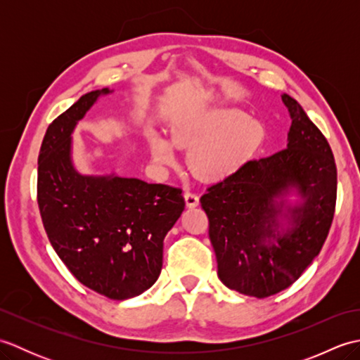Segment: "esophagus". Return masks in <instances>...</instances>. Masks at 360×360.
<instances>
[{
	"instance_id": "34e87169",
	"label": "esophagus",
	"mask_w": 360,
	"mask_h": 360,
	"mask_svg": "<svg viewBox=\"0 0 360 360\" xmlns=\"http://www.w3.org/2000/svg\"><path fill=\"white\" fill-rule=\"evenodd\" d=\"M184 198H186V204L188 209H193L198 204H200V198H198V195H195L192 192H186Z\"/></svg>"
}]
</instances>
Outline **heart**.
I'll return each instance as SVG.
<instances>
[{"label": "heart", "mask_w": 360, "mask_h": 360, "mask_svg": "<svg viewBox=\"0 0 360 360\" xmlns=\"http://www.w3.org/2000/svg\"><path fill=\"white\" fill-rule=\"evenodd\" d=\"M263 120L236 106L202 108L174 122L170 139L156 129L145 134L153 164H176V148L190 147L188 167L205 182H221L238 174L262 150L266 141Z\"/></svg>", "instance_id": "b5f03b06"}]
</instances>
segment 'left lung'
Wrapping results in <instances>:
<instances>
[{
	"mask_svg": "<svg viewBox=\"0 0 360 360\" xmlns=\"http://www.w3.org/2000/svg\"><path fill=\"white\" fill-rule=\"evenodd\" d=\"M281 101L292 119L286 148L252 160L200 200L219 280L257 298L281 292L314 262L338 193L330 143L295 98L283 94Z\"/></svg>",
	"mask_w": 360,
	"mask_h": 360,
	"instance_id": "left-lung-1",
	"label": "left lung"
}]
</instances>
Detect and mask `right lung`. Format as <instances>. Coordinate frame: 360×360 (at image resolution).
Masks as SVG:
<instances>
[{"label": "right lung", "instance_id": "add662e5", "mask_svg": "<svg viewBox=\"0 0 360 360\" xmlns=\"http://www.w3.org/2000/svg\"><path fill=\"white\" fill-rule=\"evenodd\" d=\"M111 93H86L48 127L38 155V207L53 250L74 277L127 300L155 285L164 238L186 202L181 188L75 168L74 129L98 97Z\"/></svg>", "mask_w": 360, "mask_h": 360}]
</instances>
